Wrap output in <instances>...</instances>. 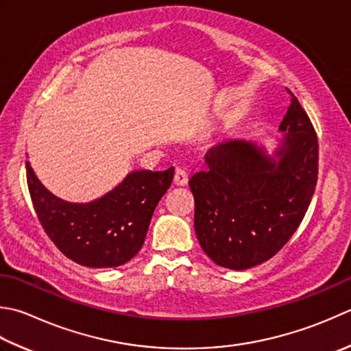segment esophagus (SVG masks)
<instances>
[{"label":"esophagus","mask_w":351,"mask_h":351,"mask_svg":"<svg viewBox=\"0 0 351 351\" xmlns=\"http://www.w3.org/2000/svg\"><path fill=\"white\" fill-rule=\"evenodd\" d=\"M173 182H175V185H187V182H189V173L187 171H185L184 169H176V171H175V176H173Z\"/></svg>","instance_id":"1"}]
</instances>
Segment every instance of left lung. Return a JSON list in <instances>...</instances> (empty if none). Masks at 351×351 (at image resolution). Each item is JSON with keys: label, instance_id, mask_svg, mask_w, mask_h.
Here are the masks:
<instances>
[{"label": "left lung", "instance_id": "1", "mask_svg": "<svg viewBox=\"0 0 351 351\" xmlns=\"http://www.w3.org/2000/svg\"><path fill=\"white\" fill-rule=\"evenodd\" d=\"M289 94L278 160L251 141L228 140L213 146L205 155L208 169L190 178L196 236L219 266L242 271L269 260L311 205L318 181V136Z\"/></svg>", "mask_w": 351, "mask_h": 351}]
</instances>
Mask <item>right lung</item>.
<instances>
[{
  "label": "right lung",
  "instance_id": "add662e5",
  "mask_svg": "<svg viewBox=\"0 0 351 351\" xmlns=\"http://www.w3.org/2000/svg\"><path fill=\"white\" fill-rule=\"evenodd\" d=\"M25 169L33 207L47 236L64 256L89 267H115L136 256L175 170L132 171L103 197L71 204L51 195L29 161Z\"/></svg>",
  "mask_w": 351,
  "mask_h": 351
}]
</instances>
